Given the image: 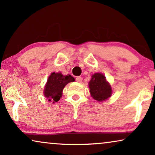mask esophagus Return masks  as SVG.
<instances>
[{
  "instance_id": "obj_1",
  "label": "esophagus",
  "mask_w": 155,
  "mask_h": 155,
  "mask_svg": "<svg viewBox=\"0 0 155 155\" xmlns=\"http://www.w3.org/2000/svg\"><path fill=\"white\" fill-rule=\"evenodd\" d=\"M75 80L78 82H82V78L81 77H76Z\"/></svg>"
}]
</instances>
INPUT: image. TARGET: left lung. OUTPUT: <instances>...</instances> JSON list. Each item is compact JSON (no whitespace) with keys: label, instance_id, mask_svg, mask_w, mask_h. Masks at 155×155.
<instances>
[{"label":"left lung","instance_id":"1","mask_svg":"<svg viewBox=\"0 0 155 155\" xmlns=\"http://www.w3.org/2000/svg\"><path fill=\"white\" fill-rule=\"evenodd\" d=\"M91 97L98 102L107 100L112 95L111 84L102 73H95L88 83Z\"/></svg>","mask_w":155,"mask_h":155}]
</instances>
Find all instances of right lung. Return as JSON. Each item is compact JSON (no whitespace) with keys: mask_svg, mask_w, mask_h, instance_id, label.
I'll return each mask as SVG.
<instances>
[{"mask_svg":"<svg viewBox=\"0 0 155 155\" xmlns=\"http://www.w3.org/2000/svg\"><path fill=\"white\" fill-rule=\"evenodd\" d=\"M75 81L71 75H63L61 73H53L48 76L44 86V95L48 101L56 103L61 98L63 90L67 84Z\"/></svg>","mask_w":155,"mask_h":155,"instance_id":"right-lung-1","label":"right lung"}]
</instances>
